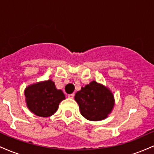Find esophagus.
Returning <instances> with one entry per match:
<instances>
[{"instance_id": "34e87169", "label": "esophagus", "mask_w": 154, "mask_h": 154, "mask_svg": "<svg viewBox=\"0 0 154 154\" xmlns=\"http://www.w3.org/2000/svg\"><path fill=\"white\" fill-rule=\"evenodd\" d=\"M74 96H75V94H74V93H72V94L68 95V98H73Z\"/></svg>"}]
</instances>
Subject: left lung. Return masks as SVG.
<instances>
[{"label": "left lung", "mask_w": 154, "mask_h": 154, "mask_svg": "<svg viewBox=\"0 0 154 154\" xmlns=\"http://www.w3.org/2000/svg\"><path fill=\"white\" fill-rule=\"evenodd\" d=\"M75 100L81 114L90 121L106 119L114 109V94L107 86L93 80L76 93Z\"/></svg>", "instance_id": "obj_1"}]
</instances>
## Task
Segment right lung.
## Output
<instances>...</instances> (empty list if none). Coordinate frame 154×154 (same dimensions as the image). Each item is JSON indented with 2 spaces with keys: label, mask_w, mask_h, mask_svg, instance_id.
<instances>
[{
  "label": "right lung",
  "mask_w": 154,
  "mask_h": 154,
  "mask_svg": "<svg viewBox=\"0 0 154 154\" xmlns=\"http://www.w3.org/2000/svg\"><path fill=\"white\" fill-rule=\"evenodd\" d=\"M26 107L40 117L52 116L59 109V103L65 99L61 90H58L52 79L29 85L24 90Z\"/></svg>",
  "instance_id": "1"
}]
</instances>
